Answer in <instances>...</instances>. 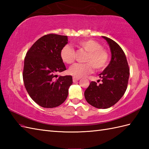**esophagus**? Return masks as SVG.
Listing matches in <instances>:
<instances>
[{"label":"esophagus","instance_id":"34e87169","mask_svg":"<svg viewBox=\"0 0 149 149\" xmlns=\"http://www.w3.org/2000/svg\"><path fill=\"white\" fill-rule=\"evenodd\" d=\"M79 79H80L79 78H77V77H73V81H74V82H75V81H79Z\"/></svg>","mask_w":149,"mask_h":149}]
</instances>
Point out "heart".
I'll return each instance as SVG.
<instances>
[{
	"mask_svg": "<svg viewBox=\"0 0 149 149\" xmlns=\"http://www.w3.org/2000/svg\"><path fill=\"white\" fill-rule=\"evenodd\" d=\"M77 46L88 52L84 59L85 63H75L68 70V73L75 77H84L93 71H102L109 63V54L102 45L93 40H84L79 42ZM60 57L63 63L72 64L75 59V52L70 46L65 45L61 50Z\"/></svg>",
	"mask_w": 149,
	"mask_h": 149,
	"instance_id": "obj_1",
	"label": "heart"
}]
</instances>
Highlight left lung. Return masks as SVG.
I'll use <instances>...</instances> for the list:
<instances>
[{
	"label": "left lung",
	"instance_id": "8db88e82",
	"mask_svg": "<svg viewBox=\"0 0 149 149\" xmlns=\"http://www.w3.org/2000/svg\"><path fill=\"white\" fill-rule=\"evenodd\" d=\"M109 45L111 60L109 65L99 75L101 84L91 81L84 91L88 103L99 109L113 106L121 99L127 90L129 68L124 52L115 41L102 36Z\"/></svg>",
	"mask_w": 149,
	"mask_h": 149
}]
</instances>
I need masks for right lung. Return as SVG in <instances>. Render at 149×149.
<instances>
[{
  "instance_id": "1",
  "label": "right lung",
  "mask_w": 149,
  "mask_h": 149,
  "mask_svg": "<svg viewBox=\"0 0 149 149\" xmlns=\"http://www.w3.org/2000/svg\"><path fill=\"white\" fill-rule=\"evenodd\" d=\"M67 43L66 36L46 34L31 46L25 57L24 86L31 99L43 107L59 106L68 97L72 77L56 75L66 70L60 52Z\"/></svg>"
}]
</instances>
